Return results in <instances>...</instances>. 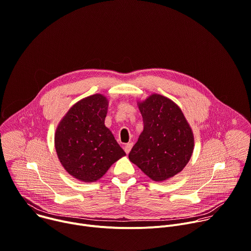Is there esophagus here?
Returning a JSON list of instances; mask_svg holds the SVG:
<instances>
[{
    "label": "esophagus",
    "instance_id": "obj_1",
    "mask_svg": "<svg viewBox=\"0 0 251 251\" xmlns=\"http://www.w3.org/2000/svg\"><path fill=\"white\" fill-rule=\"evenodd\" d=\"M132 145H133L132 142H128V143H126V144L125 145V151H126V154L129 153V151H130L131 148H132Z\"/></svg>",
    "mask_w": 251,
    "mask_h": 251
}]
</instances>
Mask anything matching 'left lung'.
Listing matches in <instances>:
<instances>
[{
    "label": "left lung",
    "instance_id": "obj_1",
    "mask_svg": "<svg viewBox=\"0 0 251 251\" xmlns=\"http://www.w3.org/2000/svg\"><path fill=\"white\" fill-rule=\"evenodd\" d=\"M138 108L143 131L128 158L155 181L173 177L192 155V130L178 106L167 97L152 94Z\"/></svg>",
    "mask_w": 251,
    "mask_h": 251
}]
</instances>
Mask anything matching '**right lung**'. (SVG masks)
I'll list each match as a JSON object with an SVG mask.
<instances>
[{
  "mask_svg": "<svg viewBox=\"0 0 251 251\" xmlns=\"http://www.w3.org/2000/svg\"><path fill=\"white\" fill-rule=\"evenodd\" d=\"M108 100L101 94L75 104L59 124L55 147L66 171L74 177L92 182L126 155L105 126Z\"/></svg>",
  "mask_w": 251,
  "mask_h": 251,
  "instance_id": "right-lung-1",
  "label": "right lung"
}]
</instances>
